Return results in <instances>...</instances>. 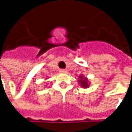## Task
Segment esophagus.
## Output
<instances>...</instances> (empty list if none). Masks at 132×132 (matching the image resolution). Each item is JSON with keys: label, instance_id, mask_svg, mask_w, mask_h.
<instances>
[{"label": "esophagus", "instance_id": "obj_1", "mask_svg": "<svg viewBox=\"0 0 132 132\" xmlns=\"http://www.w3.org/2000/svg\"><path fill=\"white\" fill-rule=\"evenodd\" d=\"M59 72H61V73H66V72H67V71H66V69H60Z\"/></svg>", "mask_w": 132, "mask_h": 132}]
</instances>
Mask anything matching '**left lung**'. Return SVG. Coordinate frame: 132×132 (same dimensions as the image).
I'll return each mask as SVG.
<instances>
[{"label": "left lung", "mask_w": 132, "mask_h": 132, "mask_svg": "<svg viewBox=\"0 0 132 132\" xmlns=\"http://www.w3.org/2000/svg\"><path fill=\"white\" fill-rule=\"evenodd\" d=\"M78 82H79V85L81 86L82 88H88L90 86V82L88 81V79L86 77H84L83 74H81L79 76Z\"/></svg>", "instance_id": "obj_1"}]
</instances>
